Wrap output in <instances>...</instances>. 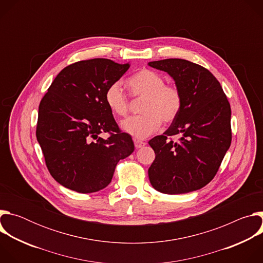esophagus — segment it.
Masks as SVG:
<instances>
[{
  "label": "esophagus",
  "instance_id": "1",
  "mask_svg": "<svg viewBox=\"0 0 263 263\" xmlns=\"http://www.w3.org/2000/svg\"><path fill=\"white\" fill-rule=\"evenodd\" d=\"M134 145H135L136 148H140V147H142V146L145 145V142H144V141H141V140H139V139H134Z\"/></svg>",
  "mask_w": 263,
  "mask_h": 263
}]
</instances>
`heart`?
Wrapping results in <instances>:
<instances>
[{"mask_svg":"<svg viewBox=\"0 0 263 263\" xmlns=\"http://www.w3.org/2000/svg\"><path fill=\"white\" fill-rule=\"evenodd\" d=\"M127 85L133 98L142 99V115L122 122L123 130L134 138L143 139L156 132L161 123L168 125L179 117L183 106L182 91L175 85L165 84L161 74L151 69H141L128 79ZM104 98L115 116H127L130 103L119 82L111 83L107 87Z\"/></svg>","mask_w":263,"mask_h":263,"instance_id":"obj_1","label":"heart"}]
</instances>
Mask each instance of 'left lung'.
<instances>
[{
  "mask_svg": "<svg viewBox=\"0 0 263 263\" xmlns=\"http://www.w3.org/2000/svg\"><path fill=\"white\" fill-rule=\"evenodd\" d=\"M148 65L171 74L183 95L179 117L148 141L156 155L147 171L149 182L170 195L200 190L214 178L230 147V103L217 79L197 63L170 58ZM176 135L178 142L171 138Z\"/></svg>",
  "mask_w": 263,
  "mask_h": 263,
  "instance_id": "1",
  "label": "left lung"
}]
</instances>
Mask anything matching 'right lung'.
<instances>
[{
  "instance_id": "add662e5",
  "label": "right lung",
  "mask_w": 263,
  "mask_h": 263,
  "mask_svg": "<svg viewBox=\"0 0 263 263\" xmlns=\"http://www.w3.org/2000/svg\"><path fill=\"white\" fill-rule=\"evenodd\" d=\"M130 67L106 58L81 60L64 67L41 101L36 137L52 177L81 194L111 182L121 159L134 151L105 103L107 87ZM108 133V138L99 136Z\"/></svg>"
}]
</instances>
